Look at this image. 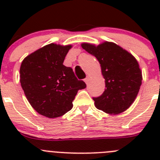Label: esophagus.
Returning a JSON list of instances; mask_svg holds the SVG:
<instances>
[{
	"label": "esophagus",
	"instance_id": "esophagus-1",
	"mask_svg": "<svg viewBox=\"0 0 160 160\" xmlns=\"http://www.w3.org/2000/svg\"><path fill=\"white\" fill-rule=\"evenodd\" d=\"M84 82L86 83H87V84H88V82H89V77H87L86 78L84 79Z\"/></svg>",
	"mask_w": 160,
	"mask_h": 160
}]
</instances>
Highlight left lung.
Returning a JSON list of instances; mask_svg holds the SVG:
<instances>
[{
    "mask_svg": "<svg viewBox=\"0 0 160 160\" xmlns=\"http://www.w3.org/2000/svg\"><path fill=\"white\" fill-rule=\"evenodd\" d=\"M82 47L99 62L106 88L94 105L107 114L125 111L135 101L142 84V73L136 59L125 49L112 42L93 46L83 43Z\"/></svg>",
    "mask_w": 160,
    "mask_h": 160,
    "instance_id": "8db88e82",
    "label": "left lung"
}]
</instances>
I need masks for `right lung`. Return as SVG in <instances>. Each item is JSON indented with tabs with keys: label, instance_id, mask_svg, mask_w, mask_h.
<instances>
[{
	"label": "right lung",
	"instance_id": "obj_1",
	"mask_svg": "<svg viewBox=\"0 0 160 160\" xmlns=\"http://www.w3.org/2000/svg\"><path fill=\"white\" fill-rule=\"evenodd\" d=\"M71 46L49 44L25 58L20 68V82L35 111L53 118L70 111L79 90L87 87L63 65Z\"/></svg>",
	"mask_w": 160,
	"mask_h": 160
}]
</instances>
